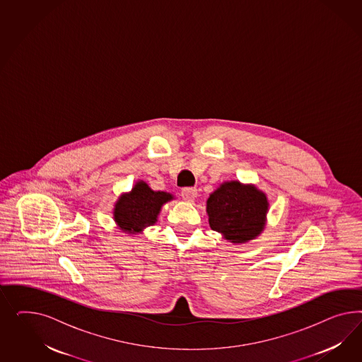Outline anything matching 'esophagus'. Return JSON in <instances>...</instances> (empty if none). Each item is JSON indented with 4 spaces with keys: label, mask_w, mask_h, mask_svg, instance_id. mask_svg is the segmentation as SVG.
Masks as SVG:
<instances>
[{
    "label": "esophagus",
    "mask_w": 362,
    "mask_h": 362,
    "mask_svg": "<svg viewBox=\"0 0 362 362\" xmlns=\"http://www.w3.org/2000/svg\"><path fill=\"white\" fill-rule=\"evenodd\" d=\"M197 197V189L194 187H186L182 189V197L187 202H194Z\"/></svg>",
    "instance_id": "esophagus-1"
}]
</instances>
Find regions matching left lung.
Returning a JSON list of instances; mask_svg holds the SVG:
<instances>
[{
    "label": "left lung",
    "mask_w": 362,
    "mask_h": 362,
    "mask_svg": "<svg viewBox=\"0 0 362 362\" xmlns=\"http://www.w3.org/2000/svg\"><path fill=\"white\" fill-rule=\"evenodd\" d=\"M269 202L255 185L223 182L209 194L206 204L211 230L233 244H244L262 235L267 226Z\"/></svg>",
    "instance_id": "8db88e82"
}]
</instances>
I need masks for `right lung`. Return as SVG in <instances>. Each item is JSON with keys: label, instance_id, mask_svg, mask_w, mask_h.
Returning <instances> with one entry per match:
<instances>
[{"label": "right lung", "instance_id": "add662e5", "mask_svg": "<svg viewBox=\"0 0 362 362\" xmlns=\"http://www.w3.org/2000/svg\"><path fill=\"white\" fill-rule=\"evenodd\" d=\"M174 195L165 191H153L144 180H138L132 191L123 192L114 204L112 219L126 233L136 235L158 221L160 209Z\"/></svg>", "mask_w": 362, "mask_h": 362}]
</instances>
